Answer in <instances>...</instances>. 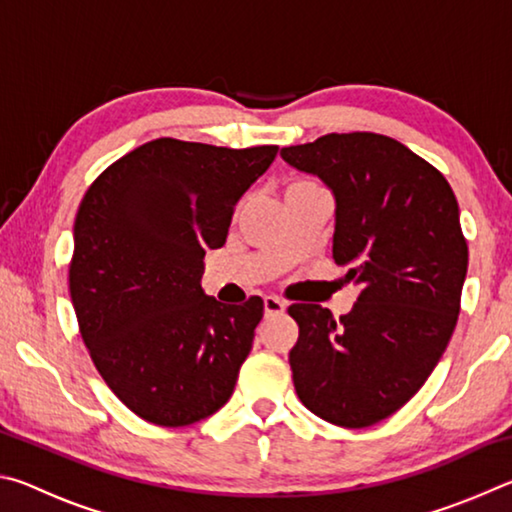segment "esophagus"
<instances>
[{
    "label": "esophagus",
    "mask_w": 512,
    "mask_h": 512,
    "mask_svg": "<svg viewBox=\"0 0 512 512\" xmlns=\"http://www.w3.org/2000/svg\"><path fill=\"white\" fill-rule=\"evenodd\" d=\"M284 309H287V305H284V302H282L280 298H275V296H266V298H264V314H266V316L282 314Z\"/></svg>",
    "instance_id": "34e87169"
}]
</instances>
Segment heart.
<instances>
[{"instance_id": "b5f03b06", "label": "heart", "mask_w": 512, "mask_h": 512, "mask_svg": "<svg viewBox=\"0 0 512 512\" xmlns=\"http://www.w3.org/2000/svg\"><path fill=\"white\" fill-rule=\"evenodd\" d=\"M311 189H320V187L316 183H309V180H293V183H289L287 189H284V196L300 194V192H311Z\"/></svg>"}]
</instances>
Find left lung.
<instances>
[{"label":"left lung","mask_w":512,"mask_h":512,"mask_svg":"<svg viewBox=\"0 0 512 512\" xmlns=\"http://www.w3.org/2000/svg\"><path fill=\"white\" fill-rule=\"evenodd\" d=\"M282 160L334 196L332 257L361 293L334 320L291 305L293 386L311 413L348 429L393 415L443 357L461 309L467 244L452 187L391 137L329 133Z\"/></svg>","instance_id":"left-lung-1"}]
</instances>
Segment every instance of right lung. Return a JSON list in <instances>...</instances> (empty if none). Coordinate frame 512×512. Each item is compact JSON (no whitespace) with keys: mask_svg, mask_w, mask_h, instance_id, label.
<instances>
[{"mask_svg":"<svg viewBox=\"0 0 512 512\" xmlns=\"http://www.w3.org/2000/svg\"><path fill=\"white\" fill-rule=\"evenodd\" d=\"M277 146L223 149L160 137L94 180L74 221L69 293L94 366L128 409L185 427L221 409L264 316L201 289L235 205Z\"/></svg>","mask_w":512,"mask_h":512,"instance_id":"right-lung-1","label":"right lung"}]
</instances>
